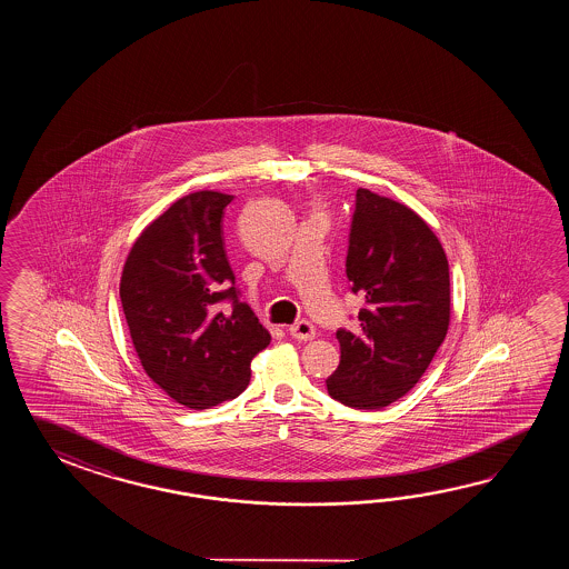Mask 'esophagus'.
<instances>
[{"instance_id": "esophagus-1", "label": "esophagus", "mask_w": 569, "mask_h": 569, "mask_svg": "<svg viewBox=\"0 0 569 569\" xmlns=\"http://www.w3.org/2000/svg\"><path fill=\"white\" fill-rule=\"evenodd\" d=\"M289 333L299 341H311L315 338V327L309 321H299V323L289 327Z\"/></svg>"}]
</instances>
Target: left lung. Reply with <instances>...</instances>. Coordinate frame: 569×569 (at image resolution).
Listing matches in <instances>:
<instances>
[{
  "mask_svg": "<svg viewBox=\"0 0 569 569\" xmlns=\"http://www.w3.org/2000/svg\"><path fill=\"white\" fill-rule=\"evenodd\" d=\"M346 274L366 305L358 329H338V370L326 380L331 399L375 411L411 390L449 327L448 256L412 209L358 189Z\"/></svg>",
  "mask_w": 569,
  "mask_h": 569,
  "instance_id": "8db88e82",
  "label": "left lung"
}]
</instances>
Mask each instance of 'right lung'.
I'll return each instance as SVG.
<instances>
[{
  "mask_svg": "<svg viewBox=\"0 0 569 569\" xmlns=\"http://www.w3.org/2000/svg\"><path fill=\"white\" fill-rule=\"evenodd\" d=\"M231 199L197 191L174 201L140 233L121 272V307L146 375L194 411L242 395L252 358L270 343L240 301L223 250ZM223 300L231 312L218 311Z\"/></svg>",
  "mask_w": 569,
  "mask_h": 569,
  "instance_id": "1",
  "label": "right lung"
}]
</instances>
